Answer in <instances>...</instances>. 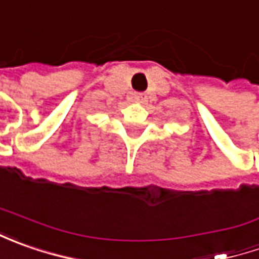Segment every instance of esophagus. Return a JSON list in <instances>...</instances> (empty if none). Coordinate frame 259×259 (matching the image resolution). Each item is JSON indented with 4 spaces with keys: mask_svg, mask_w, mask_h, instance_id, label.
Here are the masks:
<instances>
[{
    "mask_svg": "<svg viewBox=\"0 0 259 259\" xmlns=\"http://www.w3.org/2000/svg\"><path fill=\"white\" fill-rule=\"evenodd\" d=\"M134 98L137 101H140V102H144L145 99H147V96H145L144 94H135Z\"/></svg>",
    "mask_w": 259,
    "mask_h": 259,
    "instance_id": "obj_1",
    "label": "esophagus"
}]
</instances>
